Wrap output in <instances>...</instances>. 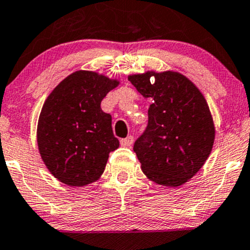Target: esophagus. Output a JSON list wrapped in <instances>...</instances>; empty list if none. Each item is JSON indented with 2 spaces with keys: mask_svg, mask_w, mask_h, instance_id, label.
<instances>
[{
  "mask_svg": "<svg viewBox=\"0 0 250 250\" xmlns=\"http://www.w3.org/2000/svg\"><path fill=\"white\" fill-rule=\"evenodd\" d=\"M132 142H134V136H128V137L122 138V140L120 141V143H121L122 146H130Z\"/></svg>",
  "mask_w": 250,
  "mask_h": 250,
  "instance_id": "1",
  "label": "esophagus"
}]
</instances>
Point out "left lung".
<instances>
[{"instance_id":"1","label":"left lung","mask_w":250,"mask_h":250,"mask_svg":"<svg viewBox=\"0 0 250 250\" xmlns=\"http://www.w3.org/2000/svg\"><path fill=\"white\" fill-rule=\"evenodd\" d=\"M128 80L142 96L152 99L146 128L134 144L142 170L158 185L179 187L202 168L212 150L209 106L194 83L179 72L147 71Z\"/></svg>"}]
</instances>
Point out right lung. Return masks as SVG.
<instances>
[{"label":"right lung","instance_id":"right-lung-1","mask_svg":"<svg viewBox=\"0 0 250 250\" xmlns=\"http://www.w3.org/2000/svg\"><path fill=\"white\" fill-rule=\"evenodd\" d=\"M119 82L80 70L64 78L49 94L38 122V147L59 181L82 187L97 181L108 156L119 147L112 116L100 107Z\"/></svg>","mask_w":250,"mask_h":250}]
</instances>
